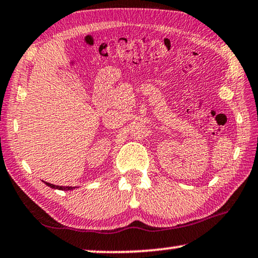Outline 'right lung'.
I'll return each instance as SVG.
<instances>
[{
	"mask_svg": "<svg viewBox=\"0 0 258 258\" xmlns=\"http://www.w3.org/2000/svg\"><path fill=\"white\" fill-rule=\"evenodd\" d=\"M46 184H47L48 186L53 187V189H59V190H73V189H74V187H72V186H59V185H53V184H51V183H46Z\"/></svg>",
	"mask_w": 258,
	"mask_h": 258,
	"instance_id": "right-lung-1",
	"label": "right lung"
}]
</instances>
